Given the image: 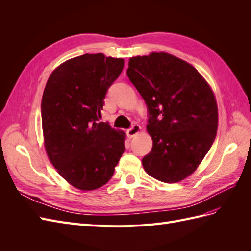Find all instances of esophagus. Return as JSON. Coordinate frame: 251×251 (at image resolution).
<instances>
[{
  "label": "esophagus",
  "instance_id": "obj_1",
  "mask_svg": "<svg viewBox=\"0 0 251 251\" xmlns=\"http://www.w3.org/2000/svg\"><path fill=\"white\" fill-rule=\"evenodd\" d=\"M141 131V126L138 125H134L132 126L130 128H127L126 130V134L130 138H133L135 135H137L139 132Z\"/></svg>",
  "mask_w": 251,
  "mask_h": 251
}]
</instances>
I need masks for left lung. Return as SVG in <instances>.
Returning a JSON list of instances; mask_svg holds the SVG:
<instances>
[{
    "mask_svg": "<svg viewBox=\"0 0 251 251\" xmlns=\"http://www.w3.org/2000/svg\"><path fill=\"white\" fill-rule=\"evenodd\" d=\"M128 79L147 103L153 148L142 159L150 176L176 183L193 174L215 141L218 107L197 69L165 52L128 60Z\"/></svg>",
    "mask_w": 251,
    "mask_h": 251,
    "instance_id": "8db88e82",
    "label": "left lung"
}]
</instances>
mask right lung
<instances>
[{"label":"right lung","instance_id":"1","mask_svg":"<svg viewBox=\"0 0 251 251\" xmlns=\"http://www.w3.org/2000/svg\"><path fill=\"white\" fill-rule=\"evenodd\" d=\"M124 65L123 58L87 53L58 66L45 87L42 125L47 155L60 176L80 191L107 183L125 151V132L100 121L108 89Z\"/></svg>","mask_w":251,"mask_h":251}]
</instances>
